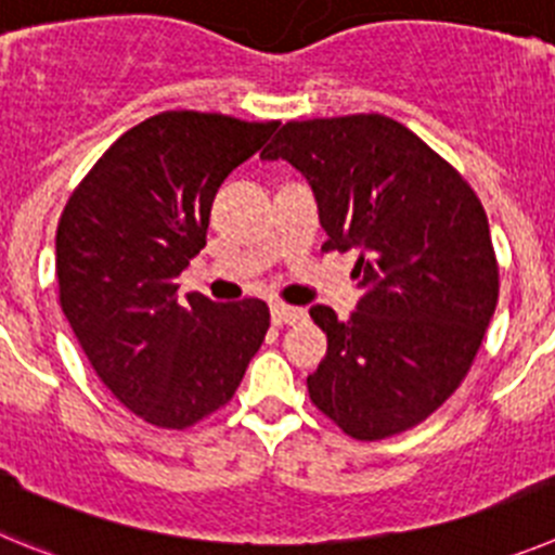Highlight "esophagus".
<instances>
[{
	"mask_svg": "<svg viewBox=\"0 0 555 555\" xmlns=\"http://www.w3.org/2000/svg\"><path fill=\"white\" fill-rule=\"evenodd\" d=\"M304 309L298 307H287V304H271V321L276 326H289V323H298L304 321Z\"/></svg>",
	"mask_w": 555,
	"mask_h": 555,
	"instance_id": "esophagus-1",
	"label": "esophagus"
}]
</instances>
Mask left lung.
Listing matches in <instances>:
<instances>
[{"label": "left lung", "mask_w": 555, "mask_h": 555, "mask_svg": "<svg viewBox=\"0 0 555 555\" xmlns=\"http://www.w3.org/2000/svg\"><path fill=\"white\" fill-rule=\"evenodd\" d=\"M262 159L304 173L326 251H359L357 312L339 321L323 304L309 309L328 337L309 398L353 439L417 426L467 376L495 312L481 202L412 129L378 113L284 124Z\"/></svg>", "instance_id": "1"}]
</instances>
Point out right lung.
<instances>
[{
    "instance_id": "right-lung-1",
    "label": "right lung",
    "mask_w": 555,
    "mask_h": 555,
    "mask_svg": "<svg viewBox=\"0 0 555 555\" xmlns=\"http://www.w3.org/2000/svg\"><path fill=\"white\" fill-rule=\"evenodd\" d=\"M279 121L171 109L124 132L57 223L60 307L104 387L152 426L188 428L232 401L271 326L268 304L179 296L209 207Z\"/></svg>"
}]
</instances>
